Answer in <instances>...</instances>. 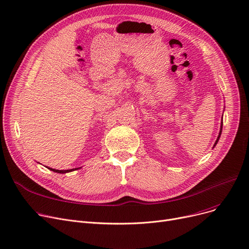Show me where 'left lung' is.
I'll return each mask as SVG.
<instances>
[{
    "instance_id": "1",
    "label": "left lung",
    "mask_w": 249,
    "mask_h": 249,
    "mask_svg": "<svg viewBox=\"0 0 249 249\" xmlns=\"http://www.w3.org/2000/svg\"><path fill=\"white\" fill-rule=\"evenodd\" d=\"M222 126H223V122H221V126H220V132H219V135H218V137H217V140H216V142H215V144H214V146H213V148L216 146V144H217V142L219 141V138H220V136H221V133H222Z\"/></svg>"
}]
</instances>
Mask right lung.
Segmentation results:
<instances>
[{
  "label": "right lung",
  "instance_id": "right-lung-1",
  "mask_svg": "<svg viewBox=\"0 0 249 249\" xmlns=\"http://www.w3.org/2000/svg\"><path fill=\"white\" fill-rule=\"evenodd\" d=\"M47 167V166H46ZM81 168V167H77V168H72V169H65V171H59V169H54V168H51V167H48V169H50V171L54 172V173H57V174H67V173H71V172H73V171H76V169Z\"/></svg>",
  "mask_w": 249,
  "mask_h": 249
}]
</instances>
